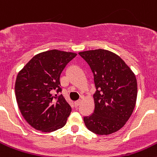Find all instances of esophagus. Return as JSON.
Instances as JSON below:
<instances>
[{
    "label": "esophagus",
    "mask_w": 157,
    "mask_h": 157,
    "mask_svg": "<svg viewBox=\"0 0 157 157\" xmlns=\"http://www.w3.org/2000/svg\"><path fill=\"white\" fill-rule=\"evenodd\" d=\"M80 103H81V100H78V101H75V106H78V105H80Z\"/></svg>",
    "instance_id": "34e87169"
}]
</instances>
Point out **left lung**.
<instances>
[{
    "label": "left lung",
    "instance_id": "8db88e82",
    "mask_svg": "<svg viewBox=\"0 0 157 157\" xmlns=\"http://www.w3.org/2000/svg\"><path fill=\"white\" fill-rule=\"evenodd\" d=\"M90 67L96 93L94 112L83 118L89 130L108 135L122 128L136 105L138 84L135 75L120 56L105 49L78 52Z\"/></svg>",
    "mask_w": 157,
    "mask_h": 157
}]
</instances>
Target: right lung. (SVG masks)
Segmentation results:
<instances>
[{"instance_id": "right-lung-1", "label": "right lung", "mask_w": 157, "mask_h": 157, "mask_svg": "<svg viewBox=\"0 0 157 157\" xmlns=\"http://www.w3.org/2000/svg\"><path fill=\"white\" fill-rule=\"evenodd\" d=\"M75 52L52 49L37 54L19 71L15 84L16 101L22 116L34 129L52 132L62 128L71 108L61 91L59 77Z\"/></svg>"}]
</instances>
